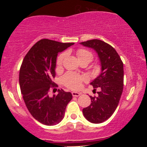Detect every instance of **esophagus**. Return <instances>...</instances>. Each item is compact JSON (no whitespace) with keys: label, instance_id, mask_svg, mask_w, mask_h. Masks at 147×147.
Instances as JSON below:
<instances>
[{"label":"esophagus","instance_id":"obj_1","mask_svg":"<svg viewBox=\"0 0 147 147\" xmlns=\"http://www.w3.org/2000/svg\"><path fill=\"white\" fill-rule=\"evenodd\" d=\"M81 92H72V95L73 97H79L81 95Z\"/></svg>","mask_w":147,"mask_h":147}]
</instances>
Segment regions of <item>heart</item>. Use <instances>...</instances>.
<instances>
[{"instance_id": "1", "label": "heart", "mask_w": 147, "mask_h": 147, "mask_svg": "<svg viewBox=\"0 0 147 147\" xmlns=\"http://www.w3.org/2000/svg\"><path fill=\"white\" fill-rule=\"evenodd\" d=\"M66 52H63L60 54L57 59L56 69L57 70H59L62 68L63 61L66 57ZM77 56L79 61H88L90 63L93 59V55L90 51L86 49L81 48L77 51ZM62 83L68 88L72 90H78L82 87V83L87 81V77L84 75H77V74L68 72L65 75L63 76L61 79Z\"/></svg>"}]
</instances>
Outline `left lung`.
<instances>
[{
	"label": "left lung",
	"mask_w": 147,
	"mask_h": 147,
	"mask_svg": "<svg viewBox=\"0 0 147 147\" xmlns=\"http://www.w3.org/2000/svg\"><path fill=\"white\" fill-rule=\"evenodd\" d=\"M80 43L94 49L101 62V74L90 83L95 90L99 88L98 96H90V106L83 109L88 121L99 124L113 114L119 104L124 85L123 62L116 50L104 41L92 39Z\"/></svg>",
	"instance_id": "1"
}]
</instances>
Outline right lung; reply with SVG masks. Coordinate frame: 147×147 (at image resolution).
Here are the masks:
<instances>
[{"mask_svg":"<svg viewBox=\"0 0 147 147\" xmlns=\"http://www.w3.org/2000/svg\"><path fill=\"white\" fill-rule=\"evenodd\" d=\"M73 44L41 39L32 47L22 62L19 84L23 100L32 117L45 125L59 124L72 98L70 92L62 89H59L58 94L52 97L49 92L57 86L53 78L58 53Z\"/></svg>","mask_w":147,"mask_h":147,"instance_id":"right-lung-1","label":"right lung"}]
</instances>
